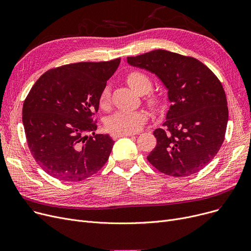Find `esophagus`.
Segmentation results:
<instances>
[{"label":"esophagus","mask_w":251,"mask_h":251,"mask_svg":"<svg viewBox=\"0 0 251 251\" xmlns=\"http://www.w3.org/2000/svg\"><path fill=\"white\" fill-rule=\"evenodd\" d=\"M132 133H112V137L114 139L120 138V137H125V136H132Z\"/></svg>","instance_id":"obj_1"}]
</instances>
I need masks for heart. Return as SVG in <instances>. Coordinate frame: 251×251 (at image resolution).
<instances>
[{"label": "heart", "instance_id": "obj_1", "mask_svg": "<svg viewBox=\"0 0 251 251\" xmlns=\"http://www.w3.org/2000/svg\"><path fill=\"white\" fill-rule=\"evenodd\" d=\"M128 85L139 95H144L151 88V78L144 73L134 70L126 76ZM110 100V88L104 86L100 91L99 98V104L102 109L108 107ZM146 100L149 104L155 107L159 103L157 99L152 94H148ZM147 120V115L141 111H118L112 114L105 121V127L114 133H134L143 126Z\"/></svg>", "mask_w": 251, "mask_h": 251}]
</instances>
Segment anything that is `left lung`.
<instances>
[{"mask_svg": "<svg viewBox=\"0 0 251 251\" xmlns=\"http://www.w3.org/2000/svg\"><path fill=\"white\" fill-rule=\"evenodd\" d=\"M127 63L159 77L171 102L164 127L153 131L156 146L149 162L169 176L200 172L225 139L229 112L218 77L197 59L165 50L128 57Z\"/></svg>", "mask_w": 251, "mask_h": 251, "instance_id": "obj_1", "label": "left lung"}]
</instances>
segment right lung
I'll return each instance as SVG.
<instances>
[{
  "label": "right lung",
  "instance_id": "add662e5",
  "mask_svg": "<svg viewBox=\"0 0 251 251\" xmlns=\"http://www.w3.org/2000/svg\"><path fill=\"white\" fill-rule=\"evenodd\" d=\"M121 59L80 62L50 69L26 97L22 122L34 160L50 176L77 182L96 174L109 160L114 140L96 134L92 116L99 98ZM91 132L88 137L86 133Z\"/></svg>",
  "mask_w": 251,
  "mask_h": 251
}]
</instances>
